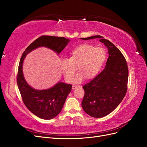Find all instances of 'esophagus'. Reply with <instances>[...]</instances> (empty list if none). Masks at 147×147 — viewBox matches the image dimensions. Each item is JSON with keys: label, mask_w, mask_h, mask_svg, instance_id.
<instances>
[{"label": "esophagus", "mask_w": 147, "mask_h": 147, "mask_svg": "<svg viewBox=\"0 0 147 147\" xmlns=\"http://www.w3.org/2000/svg\"><path fill=\"white\" fill-rule=\"evenodd\" d=\"M78 86H79L78 85H73V86H72V90H75V88L78 87Z\"/></svg>", "instance_id": "esophagus-1"}]
</instances>
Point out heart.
<instances>
[{
  "instance_id": "heart-1",
  "label": "heart",
  "mask_w": 147,
  "mask_h": 147,
  "mask_svg": "<svg viewBox=\"0 0 147 147\" xmlns=\"http://www.w3.org/2000/svg\"><path fill=\"white\" fill-rule=\"evenodd\" d=\"M105 58L106 53L102 48L83 44L70 51L69 59L61 61V69L65 80L70 82L78 65L80 72L75 75L73 82L80 83L85 77L94 78L99 74Z\"/></svg>"
}]
</instances>
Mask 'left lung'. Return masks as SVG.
<instances>
[{"mask_svg": "<svg viewBox=\"0 0 147 147\" xmlns=\"http://www.w3.org/2000/svg\"><path fill=\"white\" fill-rule=\"evenodd\" d=\"M99 38L108 49L105 69L83 86L84 95L82 108L94 118H102L112 112L121 103L127 91L128 68L124 56L114 44L100 35L82 40Z\"/></svg>", "mask_w": 147, "mask_h": 147, "instance_id": "left-lung-1", "label": "left lung"}]
</instances>
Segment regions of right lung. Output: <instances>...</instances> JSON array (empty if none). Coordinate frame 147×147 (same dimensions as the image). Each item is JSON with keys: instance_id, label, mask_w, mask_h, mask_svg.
Returning a JSON list of instances; mask_svg holds the SVG:
<instances>
[{"instance_id": "right-lung-1", "label": "right lung", "mask_w": 147, "mask_h": 147, "mask_svg": "<svg viewBox=\"0 0 147 147\" xmlns=\"http://www.w3.org/2000/svg\"><path fill=\"white\" fill-rule=\"evenodd\" d=\"M69 42V38L63 37L43 35L29 45L21 57L18 70V86L26 107L40 118L51 119L61 112L72 85L59 82L47 90H35L29 85L24 78L23 61L28 53L39 47L51 49L59 55Z\"/></svg>"}]
</instances>
